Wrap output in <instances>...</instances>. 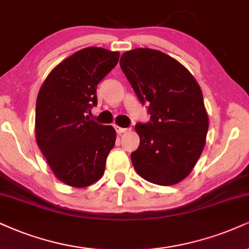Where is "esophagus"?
Returning <instances> with one entry per match:
<instances>
[{
    "label": "esophagus",
    "mask_w": 249,
    "mask_h": 249,
    "mask_svg": "<svg viewBox=\"0 0 249 249\" xmlns=\"http://www.w3.org/2000/svg\"><path fill=\"white\" fill-rule=\"evenodd\" d=\"M115 130L119 135H121V134L125 133V131H127L128 129H127V128H121V127H119V125H115Z\"/></svg>",
    "instance_id": "1"
}]
</instances>
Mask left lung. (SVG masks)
<instances>
[{"label":"left lung","mask_w":249,"mask_h":249,"mask_svg":"<svg viewBox=\"0 0 249 249\" xmlns=\"http://www.w3.org/2000/svg\"><path fill=\"white\" fill-rule=\"evenodd\" d=\"M120 67L142 104L149 124H137L140 146L131 153L139 176L160 186L179 183L201 157L209 128L203 94L194 76L170 55L150 48L125 52Z\"/></svg>","instance_id":"8db88e82"}]
</instances>
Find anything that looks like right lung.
I'll return each instance as SVG.
<instances>
[{
  "instance_id": "1",
  "label": "right lung",
  "mask_w": 249,
  "mask_h": 249,
  "mask_svg": "<svg viewBox=\"0 0 249 249\" xmlns=\"http://www.w3.org/2000/svg\"><path fill=\"white\" fill-rule=\"evenodd\" d=\"M119 56V52L105 48H84L57 64L40 88L36 141L64 185L84 188L105 172L115 129L85 114L97 105V85L118 64Z\"/></svg>"
}]
</instances>
